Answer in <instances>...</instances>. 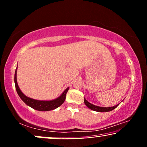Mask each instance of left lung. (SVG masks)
Returning <instances> with one entry per match:
<instances>
[{
  "mask_svg": "<svg viewBox=\"0 0 147 147\" xmlns=\"http://www.w3.org/2000/svg\"><path fill=\"white\" fill-rule=\"evenodd\" d=\"M84 103H85L86 105L88 107L90 108V109L94 110V111L100 112H105L112 111V110H113L114 109H115V108L118 106V105L114 106H113V107H108V108L100 107V106H97L94 105V104H90V102H88L87 100L85 99V98H84Z\"/></svg>",
  "mask_w": 147,
  "mask_h": 147,
  "instance_id": "left-lung-1",
  "label": "left lung"
}]
</instances>
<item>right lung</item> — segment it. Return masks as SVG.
Returning a JSON list of instances; mask_svg holds the SVG:
<instances>
[{
    "mask_svg": "<svg viewBox=\"0 0 147 147\" xmlns=\"http://www.w3.org/2000/svg\"><path fill=\"white\" fill-rule=\"evenodd\" d=\"M15 88L17 90L18 95L21 98V99L25 102V103L30 107H31L33 109L39 110V111H49L55 109L61 105L63 103L65 100L66 94L69 90V88H67L65 91L63 92V94L59 96V98H56L55 100H51V101H41V100H37L30 98L25 95H24L23 92L19 89V86L17 84V70L15 71Z\"/></svg>",
    "mask_w": 147,
    "mask_h": 147,
    "instance_id": "1",
    "label": "right lung"
}]
</instances>
